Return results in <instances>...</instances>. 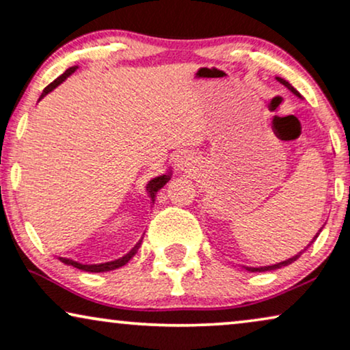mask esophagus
Wrapping results in <instances>:
<instances>
[{"label": "esophagus", "mask_w": 350, "mask_h": 350, "mask_svg": "<svg viewBox=\"0 0 350 350\" xmlns=\"http://www.w3.org/2000/svg\"><path fill=\"white\" fill-rule=\"evenodd\" d=\"M193 161H194V157L191 156V154L186 152V151H180L178 156H176V165L181 167V169H183V167L191 165Z\"/></svg>", "instance_id": "1"}]
</instances>
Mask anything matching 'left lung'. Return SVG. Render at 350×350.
I'll list each match as a JSON object with an SVG mask.
<instances>
[{
    "label": "left lung",
    "mask_w": 350,
    "mask_h": 350,
    "mask_svg": "<svg viewBox=\"0 0 350 350\" xmlns=\"http://www.w3.org/2000/svg\"><path fill=\"white\" fill-rule=\"evenodd\" d=\"M276 80H278L281 85H284V86H286V88H288V90H289V92H291L293 94H296V96H297V98H301V99H302V96H301V93H299V92H297V90H296V88H294V86H293L291 83H289V81H286L284 79H281V77H276ZM321 228H323V226H321ZM321 228H320V231H321ZM320 231H319V233H317V234L314 236V239H312V241L307 244V247H308V246H310V244H312V243H314L317 238H319ZM307 247H304V251H306V249H307ZM304 251H301V252H297V254H296V256H293V257L286 258V260L276 262V264H271V265H262V267H251V265H241V267H243V269H244V270H247V271H271V270H278V269H283V267H288V265H291V264H293V262H296V260H297V258H299V257H301V254H302Z\"/></svg>",
    "instance_id": "left-lung-1"
}]
</instances>
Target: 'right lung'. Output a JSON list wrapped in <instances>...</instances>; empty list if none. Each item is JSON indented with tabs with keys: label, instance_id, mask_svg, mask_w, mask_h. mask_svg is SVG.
Wrapping results in <instances>:
<instances>
[{
	"label": "right lung",
	"instance_id": "add662e5",
	"mask_svg": "<svg viewBox=\"0 0 350 350\" xmlns=\"http://www.w3.org/2000/svg\"><path fill=\"white\" fill-rule=\"evenodd\" d=\"M77 69H79V66L70 67V69H67L61 77H57V79L54 80L53 83H49V85L46 86V88L43 90L42 96H40L38 101H42V99H43L44 96H46L48 93H51L54 88H57V86L61 85L62 81H66L67 77H70ZM170 178H172V170L167 172V174H162V175H159V176H154V178H151V180L148 181V185H146V193H148V196L151 198V202H152V204H154V201H156V194H157L159 189L164 188V186L167 185V181H169ZM142 241H143V238L139 239V241L136 243L135 246L131 247L130 251L125 254V256H122V257H119V258H114V260L103 262V264H86V262H79V260H75V258H72V257H61V256H57V258L62 262V264L72 265V267H75V269H79V270L92 271V273H103V271H111V270L120 269V267H124L125 264H129L130 258L135 256L136 251H138L139 246H142Z\"/></svg>",
	"mask_w": 350,
	"mask_h": 350
}]
</instances>
